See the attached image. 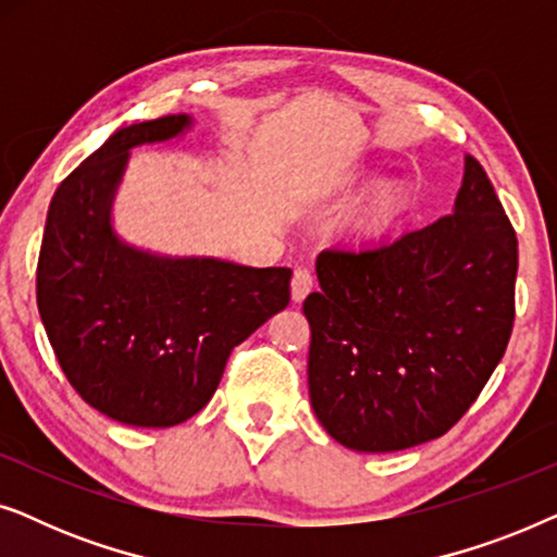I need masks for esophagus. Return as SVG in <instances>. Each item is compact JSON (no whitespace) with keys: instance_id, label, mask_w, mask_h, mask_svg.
Wrapping results in <instances>:
<instances>
[{"instance_id":"34e87169","label":"esophagus","mask_w":557,"mask_h":557,"mask_svg":"<svg viewBox=\"0 0 557 557\" xmlns=\"http://www.w3.org/2000/svg\"><path fill=\"white\" fill-rule=\"evenodd\" d=\"M311 288H314V278H311V273L307 269H296L292 278V299L296 304H301L311 294Z\"/></svg>"}]
</instances>
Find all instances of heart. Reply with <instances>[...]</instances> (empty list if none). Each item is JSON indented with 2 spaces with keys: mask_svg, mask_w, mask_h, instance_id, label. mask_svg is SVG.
<instances>
[{
  "mask_svg": "<svg viewBox=\"0 0 557 557\" xmlns=\"http://www.w3.org/2000/svg\"><path fill=\"white\" fill-rule=\"evenodd\" d=\"M364 174L360 170H347L337 174L330 182V193H347L357 182H362ZM408 212V193L400 185H380L375 193L368 197L364 208L357 215V227L368 235V238H377L391 231L398 220Z\"/></svg>",
  "mask_w": 557,
  "mask_h": 557,
  "instance_id": "1",
  "label": "heart"
}]
</instances>
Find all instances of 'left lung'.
Returning <instances> with one entry per match:
<instances>
[{
    "mask_svg": "<svg viewBox=\"0 0 557 557\" xmlns=\"http://www.w3.org/2000/svg\"><path fill=\"white\" fill-rule=\"evenodd\" d=\"M317 278L311 408L342 446L403 451L444 436L505 355L517 235L467 154L451 215L370 250H322Z\"/></svg>",
    "mask_w": 557,
    "mask_h": 557,
    "instance_id": "obj_1",
    "label": "left lung"
}]
</instances>
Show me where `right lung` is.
<instances>
[{"label": "right lung", "instance_id": "obj_1", "mask_svg": "<svg viewBox=\"0 0 557 557\" xmlns=\"http://www.w3.org/2000/svg\"><path fill=\"white\" fill-rule=\"evenodd\" d=\"M189 126L180 113L116 128L60 182L37 261V309L65 377L90 408L139 429L200 413L233 347L292 299V269L157 256L113 231L128 151Z\"/></svg>", "mask_w": 557, "mask_h": 557}]
</instances>
